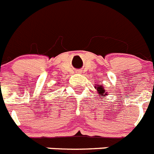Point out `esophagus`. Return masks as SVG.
<instances>
[{
  "instance_id": "34e87169",
  "label": "esophagus",
  "mask_w": 154,
  "mask_h": 154,
  "mask_svg": "<svg viewBox=\"0 0 154 154\" xmlns=\"http://www.w3.org/2000/svg\"><path fill=\"white\" fill-rule=\"evenodd\" d=\"M78 72H80V71H78Z\"/></svg>"
}]
</instances>
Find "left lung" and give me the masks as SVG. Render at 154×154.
<instances>
[{
    "label": "left lung",
    "mask_w": 154,
    "mask_h": 154,
    "mask_svg": "<svg viewBox=\"0 0 154 154\" xmlns=\"http://www.w3.org/2000/svg\"><path fill=\"white\" fill-rule=\"evenodd\" d=\"M94 88L97 90V93H98L99 96H107L108 95V92L105 91V88L102 85H94Z\"/></svg>",
    "instance_id": "obj_1"
}]
</instances>
